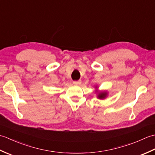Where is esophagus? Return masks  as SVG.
Masks as SVG:
<instances>
[{
	"label": "esophagus",
	"mask_w": 155,
	"mask_h": 155,
	"mask_svg": "<svg viewBox=\"0 0 155 155\" xmlns=\"http://www.w3.org/2000/svg\"><path fill=\"white\" fill-rule=\"evenodd\" d=\"M81 80L73 81V84H81Z\"/></svg>",
	"instance_id": "34e87169"
}]
</instances>
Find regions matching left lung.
I'll return each instance as SVG.
<instances>
[{
    "instance_id": "8db88e82",
    "label": "left lung",
    "mask_w": 155,
    "mask_h": 155,
    "mask_svg": "<svg viewBox=\"0 0 155 155\" xmlns=\"http://www.w3.org/2000/svg\"><path fill=\"white\" fill-rule=\"evenodd\" d=\"M96 88H97V87H96ZM97 92L98 93V98H100V99H104V98H106L107 96V92H105V91H103V92L97 91Z\"/></svg>"
}]
</instances>
